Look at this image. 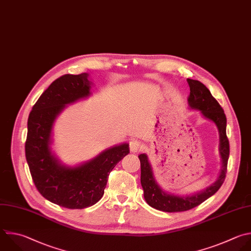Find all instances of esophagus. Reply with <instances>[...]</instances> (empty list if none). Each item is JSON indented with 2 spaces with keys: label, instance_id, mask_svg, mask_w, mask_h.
<instances>
[{
  "label": "esophagus",
  "instance_id": "obj_1",
  "mask_svg": "<svg viewBox=\"0 0 251 251\" xmlns=\"http://www.w3.org/2000/svg\"><path fill=\"white\" fill-rule=\"evenodd\" d=\"M129 147H130V151L132 152H137L139 151L141 149H142V146H141V143L138 141V140H131L130 141V144H129Z\"/></svg>",
  "mask_w": 251,
  "mask_h": 251
}]
</instances>
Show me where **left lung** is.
<instances>
[{"label":"left lung","instance_id":"8db88e82","mask_svg":"<svg viewBox=\"0 0 251 251\" xmlns=\"http://www.w3.org/2000/svg\"><path fill=\"white\" fill-rule=\"evenodd\" d=\"M187 82L190 88V95L187 99L189 109L200 111L202 116L212 121L219 131V152L222 170L217 180L207 188L189 195H178L163 190L157 184L148 155L141 153L139 158L141 161V184L144 190V198L151 207L169 213L190 210L213 196L225 180L229 155V144L226 132V117L223 108L202 82L191 78H187Z\"/></svg>","mask_w":251,"mask_h":251}]
</instances>
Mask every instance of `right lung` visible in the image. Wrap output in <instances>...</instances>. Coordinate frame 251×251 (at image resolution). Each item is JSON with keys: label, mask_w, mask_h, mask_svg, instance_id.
<instances>
[{"label": "right lung", "mask_w": 251, "mask_h": 251, "mask_svg": "<svg viewBox=\"0 0 251 251\" xmlns=\"http://www.w3.org/2000/svg\"><path fill=\"white\" fill-rule=\"evenodd\" d=\"M92 87L88 73L60 76L40 96L27 120L25 157L33 182L44 198L68 209H83L99 202L110 172L129 153V144L122 143L71 166L62 163L52 151L56 118L67 105L89 98Z\"/></svg>", "instance_id": "obj_1"}]
</instances>
